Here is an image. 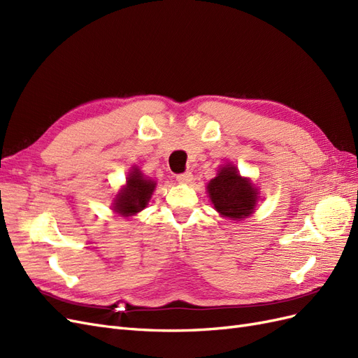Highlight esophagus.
<instances>
[{
    "label": "esophagus",
    "instance_id": "34e87169",
    "mask_svg": "<svg viewBox=\"0 0 358 358\" xmlns=\"http://www.w3.org/2000/svg\"><path fill=\"white\" fill-rule=\"evenodd\" d=\"M179 183H191L192 182V173L191 171H185V173H180V175L176 176Z\"/></svg>",
    "mask_w": 358,
    "mask_h": 358
}]
</instances>
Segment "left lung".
Masks as SVG:
<instances>
[{
	"mask_svg": "<svg viewBox=\"0 0 358 358\" xmlns=\"http://www.w3.org/2000/svg\"><path fill=\"white\" fill-rule=\"evenodd\" d=\"M208 192L220 215L233 221L248 218L258 201V189L248 178H242L233 164L220 169L216 178L208 183Z\"/></svg>",
	"mask_w": 358,
	"mask_h": 358,
	"instance_id": "8db88e82",
	"label": "left lung"
}]
</instances>
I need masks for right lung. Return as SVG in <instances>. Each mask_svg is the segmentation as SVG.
Wrapping results in <instances>:
<instances>
[{
  "label": "right lung",
  "mask_w": 358,
  "mask_h": 358,
  "mask_svg": "<svg viewBox=\"0 0 358 358\" xmlns=\"http://www.w3.org/2000/svg\"><path fill=\"white\" fill-rule=\"evenodd\" d=\"M157 182L143 176L140 169L133 167L128 173L127 185L121 188L113 200V212L121 216H133L142 212L155 189Z\"/></svg>",
  "instance_id": "add662e5"
}]
</instances>
